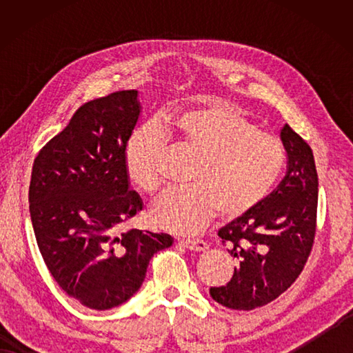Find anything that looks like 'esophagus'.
<instances>
[{"instance_id":"obj_1","label":"esophagus","mask_w":353,"mask_h":353,"mask_svg":"<svg viewBox=\"0 0 353 353\" xmlns=\"http://www.w3.org/2000/svg\"><path fill=\"white\" fill-rule=\"evenodd\" d=\"M179 244L183 245L185 249L194 250V252L208 250V243H205L203 239H182V241H179Z\"/></svg>"}]
</instances>
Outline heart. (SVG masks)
Instances as JSON below:
<instances>
[{"label":"heart","mask_w":353,"mask_h":353,"mask_svg":"<svg viewBox=\"0 0 353 353\" xmlns=\"http://www.w3.org/2000/svg\"><path fill=\"white\" fill-rule=\"evenodd\" d=\"M196 154L188 188L165 191L150 208L154 226L197 234L216 212L236 219L253 211L279 179L285 152L276 137L226 106L176 110L156 124L141 125L127 141L124 161L132 183L154 192L163 183L167 139Z\"/></svg>","instance_id":"heart-1"}]
</instances>
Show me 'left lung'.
Returning a JSON list of instances; mask_svg holds the SVG:
<instances>
[{
  "label": "left lung",
  "instance_id": "obj_1",
  "mask_svg": "<svg viewBox=\"0 0 353 353\" xmlns=\"http://www.w3.org/2000/svg\"><path fill=\"white\" fill-rule=\"evenodd\" d=\"M287 174L261 203L219 230L236 258L228 285L209 290L215 302L250 311L279 297L301 274L316 235L319 177L311 147L288 124L281 130Z\"/></svg>",
  "mask_w": 353,
  "mask_h": 353
}]
</instances>
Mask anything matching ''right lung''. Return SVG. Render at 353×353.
Returning <instances> with one entry per match:
<instances>
[{
	"label": "right lung",
	"mask_w": 353,
	"mask_h": 353,
	"mask_svg": "<svg viewBox=\"0 0 353 353\" xmlns=\"http://www.w3.org/2000/svg\"><path fill=\"white\" fill-rule=\"evenodd\" d=\"M138 95L132 89L85 103L33 163L28 203L41 254L59 287L91 310L129 301L153 254L172 245L167 234L117 235L142 209L124 161L142 110Z\"/></svg>",
	"instance_id": "obj_1"
}]
</instances>
